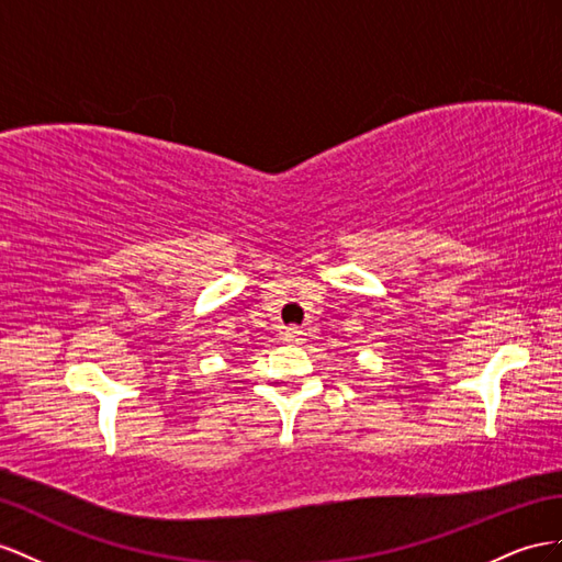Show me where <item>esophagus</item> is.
I'll use <instances>...</instances> for the list:
<instances>
[{
    "instance_id": "34e87169",
    "label": "esophagus",
    "mask_w": 562,
    "mask_h": 562,
    "mask_svg": "<svg viewBox=\"0 0 562 562\" xmlns=\"http://www.w3.org/2000/svg\"><path fill=\"white\" fill-rule=\"evenodd\" d=\"M282 339L290 341V344H301V341H304V329H299V327H284Z\"/></svg>"
}]
</instances>
